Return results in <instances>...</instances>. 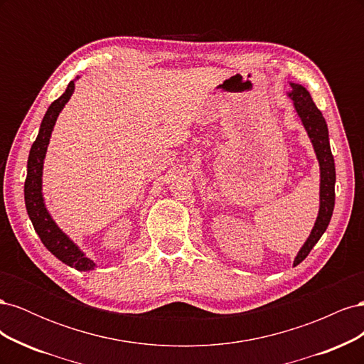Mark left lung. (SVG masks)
<instances>
[{"label": "left lung", "mask_w": 364, "mask_h": 364, "mask_svg": "<svg viewBox=\"0 0 364 364\" xmlns=\"http://www.w3.org/2000/svg\"><path fill=\"white\" fill-rule=\"evenodd\" d=\"M290 87L291 90L290 92H287V95L293 100L294 111L297 117L301 118L302 124L306 130V135L311 141L316 158L318 161V170H321V191H318V197H321L318 200H321V205H318V214L310 237L306 238L304 246L297 252V255L294 258L293 266H297V264L302 262L308 257V253L311 252L314 245L321 240L329 225V220H331L336 202V165L331 147H329L328 126L322 112L316 107L310 92H308L302 85L290 83Z\"/></svg>", "instance_id": "8db88e82"}]
</instances>
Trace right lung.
<instances>
[{
	"mask_svg": "<svg viewBox=\"0 0 364 364\" xmlns=\"http://www.w3.org/2000/svg\"><path fill=\"white\" fill-rule=\"evenodd\" d=\"M77 79H79V75L75 77V80ZM75 80H71L68 83L67 91H65L58 100H54L50 105L46 115H43L38 138L35 142H33L28 161H27L24 199H26L27 214L43 246H46L58 259L67 264V266L74 267L75 270H80V272H90L97 267V264L91 258H87L80 250V247L77 246L74 241L56 225V222H54L53 217L48 213L46 200H43V194H42L43 159H46V155H47L51 132L54 129V124H56V119L62 112L63 106L68 103V100L74 92Z\"/></svg>",
	"mask_w": 364,
	"mask_h": 364,
	"instance_id": "1",
	"label": "right lung"
}]
</instances>
